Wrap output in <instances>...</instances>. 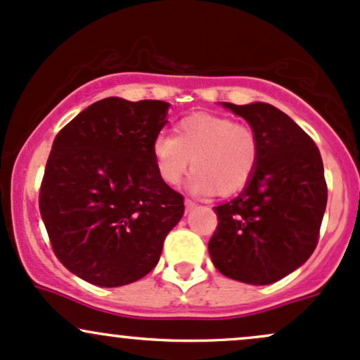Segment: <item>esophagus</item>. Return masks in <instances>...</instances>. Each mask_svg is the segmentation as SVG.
<instances>
[{"instance_id":"34e87169","label":"esophagus","mask_w":360,"mask_h":360,"mask_svg":"<svg viewBox=\"0 0 360 360\" xmlns=\"http://www.w3.org/2000/svg\"><path fill=\"white\" fill-rule=\"evenodd\" d=\"M184 205H186V212L193 210V208L196 207V203H195V201H191V200H188V198H186V201H184Z\"/></svg>"}]
</instances>
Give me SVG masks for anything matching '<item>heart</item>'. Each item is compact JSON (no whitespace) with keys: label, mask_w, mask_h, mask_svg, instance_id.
<instances>
[{"label":"heart","mask_w":360,"mask_h":360,"mask_svg":"<svg viewBox=\"0 0 360 360\" xmlns=\"http://www.w3.org/2000/svg\"><path fill=\"white\" fill-rule=\"evenodd\" d=\"M152 157L165 184L181 183L189 165L196 195H236L250 184L259 162V138L248 124L220 114L195 112L174 126V135L155 136Z\"/></svg>","instance_id":"b5f03b06"}]
</instances>
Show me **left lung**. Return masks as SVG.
<instances>
[{"mask_svg":"<svg viewBox=\"0 0 360 360\" xmlns=\"http://www.w3.org/2000/svg\"><path fill=\"white\" fill-rule=\"evenodd\" d=\"M224 108L259 138V162L239 196L215 207L208 252L220 274L251 285L283 278L313 255L325 215V169L313 138L264 102Z\"/></svg>","mask_w":360,"mask_h":360,"instance_id":"8db88e82","label":"left lung"}]
</instances>
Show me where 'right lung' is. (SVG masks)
I'll return each mask as SVG.
<instances>
[{"label":"right lung","instance_id":"right-lung-1","mask_svg":"<svg viewBox=\"0 0 360 360\" xmlns=\"http://www.w3.org/2000/svg\"><path fill=\"white\" fill-rule=\"evenodd\" d=\"M169 104L108 97L54 138L39 208L56 258L85 282L120 287L159 263L184 198L157 174L152 143Z\"/></svg>","mask_w":360,"mask_h":360}]
</instances>
